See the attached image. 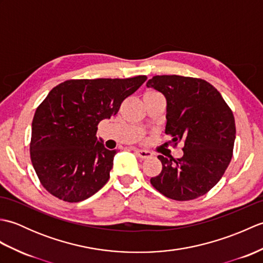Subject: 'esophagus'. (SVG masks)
I'll list each match as a JSON object with an SVG mask.
<instances>
[{
  "label": "esophagus",
  "instance_id": "obj_1",
  "mask_svg": "<svg viewBox=\"0 0 263 263\" xmlns=\"http://www.w3.org/2000/svg\"><path fill=\"white\" fill-rule=\"evenodd\" d=\"M135 153L138 157L141 159H148L153 156V154L150 152H147V150H142V149H135Z\"/></svg>",
  "mask_w": 263,
  "mask_h": 263
}]
</instances>
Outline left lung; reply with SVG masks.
Instances as JSON below:
<instances>
[{
    "label": "left lung",
    "mask_w": 263,
    "mask_h": 263,
    "mask_svg": "<svg viewBox=\"0 0 263 263\" xmlns=\"http://www.w3.org/2000/svg\"><path fill=\"white\" fill-rule=\"evenodd\" d=\"M146 86L166 98L165 133L172 143H184L182 158L158 156L163 170L150 182L173 200L199 198L219 182L231 163L236 137L232 110L202 79L156 76Z\"/></svg>",
    "instance_id": "8db88e82"
}]
</instances>
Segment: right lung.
<instances>
[{
  "mask_svg": "<svg viewBox=\"0 0 263 263\" xmlns=\"http://www.w3.org/2000/svg\"><path fill=\"white\" fill-rule=\"evenodd\" d=\"M146 80V76L68 80L48 92L32 120L30 157L49 193L79 202L107 183L117 152L97 139V125L116 115L123 100Z\"/></svg>",
  "mask_w": 263,
  "mask_h": 263,
  "instance_id": "add662e5",
  "label": "right lung"
}]
</instances>
